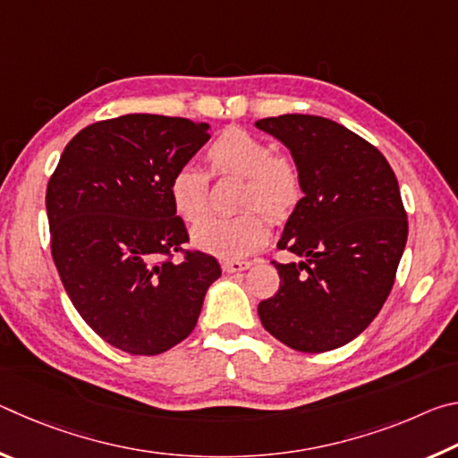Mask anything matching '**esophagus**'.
Returning <instances> with one entry per match:
<instances>
[{
	"label": "esophagus",
	"mask_w": 458,
	"mask_h": 458,
	"mask_svg": "<svg viewBox=\"0 0 458 458\" xmlns=\"http://www.w3.org/2000/svg\"><path fill=\"white\" fill-rule=\"evenodd\" d=\"M250 267H252V262H248V260H224L222 262L224 273H228V275L242 273V270H248Z\"/></svg>",
	"instance_id": "1"
}]
</instances>
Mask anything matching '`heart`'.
I'll list each match as a JSON object with an SVG mask.
<instances>
[{"instance_id":"b5f03b06","label":"heart","mask_w":458,"mask_h":458,"mask_svg":"<svg viewBox=\"0 0 458 458\" xmlns=\"http://www.w3.org/2000/svg\"><path fill=\"white\" fill-rule=\"evenodd\" d=\"M214 175L244 177L238 206L248 208L232 218H208V174L183 164L169 180V199L175 214L188 224H198L191 240L196 248L220 259H244L268 240V220H283L301 199V180L291 161L276 157L273 147L244 129L230 127L206 149Z\"/></svg>"}]
</instances>
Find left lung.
<instances>
[{"mask_svg":"<svg viewBox=\"0 0 458 458\" xmlns=\"http://www.w3.org/2000/svg\"><path fill=\"white\" fill-rule=\"evenodd\" d=\"M254 127L291 151L303 191L276 244L301 260L273 262L281 286L259 317L293 350H337L374 321L394 286L408 238L398 180L374 145L335 121L281 114Z\"/></svg>","mask_w":458,"mask_h":458,"instance_id":"1","label":"left lung"}]
</instances>
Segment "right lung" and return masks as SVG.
Instances as JSON below:
<instances>
[{
  "label": "right lung",
  "mask_w": 458,
  "mask_h": 458,
  "mask_svg": "<svg viewBox=\"0 0 458 458\" xmlns=\"http://www.w3.org/2000/svg\"><path fill=\"white\" fill-rule=\"evenodd\" d=\"M208 123L123 114L82 129L46 190L52 259L72 305L106 344L157 355L196 327L218 260L183 252L169 180L210 139Z\"/></svg>",
  "instance_id": "add662e5"
}]
</instances>
